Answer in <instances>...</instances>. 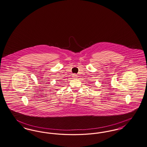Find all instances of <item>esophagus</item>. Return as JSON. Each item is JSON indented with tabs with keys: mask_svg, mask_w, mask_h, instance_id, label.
I'll return each mask as SVG.
<instances>
[{
	"mask_svg": "<svg viewBox=\"0 0 147 147\" xmlns=\"http://www.w3.org/2000/svg\"><path fill=\"white\" fill-rule=\"evenodd\" d=\"M77 77H78V76H77V75H76V74H73V78L74 79H76Z\"/></svg>",
	"mask_w": 147,
	"mask_h": 147,
	"instance_id": "1",
	"label": "esophagus"
}]
</instances>
